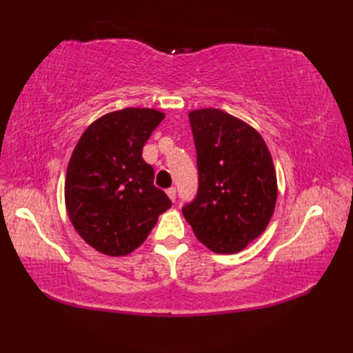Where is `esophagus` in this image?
<instances>
[{
	"instance_id": "esophagus-1",
	"label": "esophagus",
	"mask_w": 353,
	"mask_h": 353,
	"mask_svg": "<svg viewBox=\"0 0 353 353\" xmlns=\"http://www.w3.org/2000/svg\"><path fill=\"white\" fill-rule=\"evenodd\" d=\"M167 194H168V197H170L171 201L176 200V188H172V186H171V188L167 190Z\"/></svg>"
}]
</instances>
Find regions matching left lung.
<instances>
[{"label": "left lung", "mask_w": 353, "mask_h": 353, "mask_svg": "<svg viewBox=\"0 0 353 353\" xmlns=\"http://www.w3.org/2000/svg\"><path fill=\"white\" fill-rule=\"evenodd\" d=\"M197 150L199 191L182 208L200 243L236 253L265 230L277 181L265 141L252 125L220 109L190 112Z\"/></svg>", "instance_id": "1"}]
</instances>
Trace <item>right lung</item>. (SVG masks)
I'll use <instances>...</instances> for the list:
<instances>
[{"mask_svg": "<svg viewBox=\"0 0 353 353\" xmlns=\"http://www.w3.org/2000/svg\"><path fill=\"white\" fill-rule=\"evenodd\" d=\"M165 115L127 108L81 134L66 170L65 205L77 234L97 252L124 256L145 241L171 200L153 185L142 147Z\"/></svg>", "mask_w": 353, "mask_h": 353, "instance_id": "1", "label": "right lung"}]
</instances>
